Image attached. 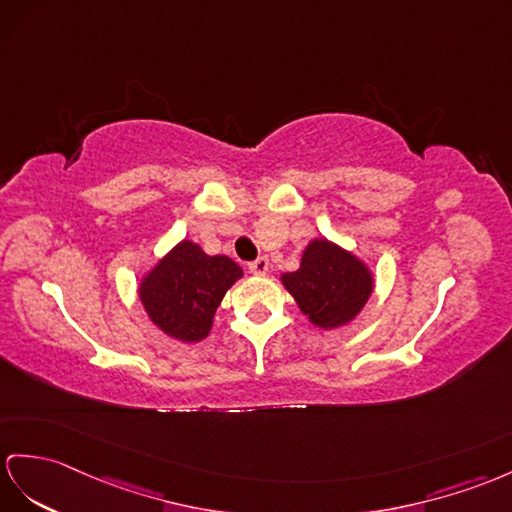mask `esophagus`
<instances>
[{
	"instance_id": "34e87169",
	"label": "esophagus",
	"mask_w": 512,
	"mask_h": 512,
	"mask_svg": "<svg viewBox=\"0 0 512 512\" xmlns=\"http://www.w3.org/2000/svg\"><path fill=\"white\" fill-rule=\"evenodd\" d=\"M247 269L256 273V276H265V273L269 271V258L267 256H258L256 260H252V263L247 265Z\"/></svg>"
}]
</instances>
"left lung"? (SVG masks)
<instances>
[{"label": "left lung", "mask_w": 512, "mask_h": 512, "mask_svg": "<svg viewBox=\"0 0 512 512\" xmlns=\"http://www.w3.org/2000/svg\"><path fill=\"white\" fill-rule=\"evenodd\" d=\"M282 282L310 321L319 328H339L352 321L371 295V273L345 249L330 241H313L302 265L284 273Z\"/></svg>", "instance_id": "left-lung-1"}]
</instances>
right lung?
Masks as SVG:
<instances>
[{
    "label": "right lung",
    "mask_w": 512,
    "mask_h": 512,
    "mask_svg": "<svg viewBox=\"0 0 512 512\" xmlns=\"http://www.w3.org/2000/svg\"><path fill=\"white\" fill-rule=\"evenodd\" d=\"M243 269L228 256H208L182 241L141 284V302L156 326L180 341H202L215 310Z\"/></svg>",
    "instance_id": "add662e5"
}]
</instances>
